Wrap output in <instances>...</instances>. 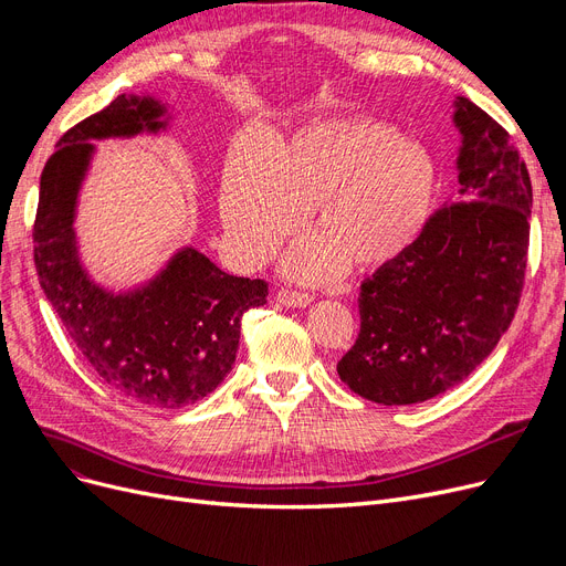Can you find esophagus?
<instances>
[{"mask_svg":"<svg viewBox=\"0 0 566 566\" xmlns=\"http://www.w3.org/2000/svg\"><path fill=\"white\" fill-rule=\"evenodd\" d=\"M277 301H280V305L293 307V310H305V307H310L314 303L312 295L298 293V291H280L277 293Z\"/></svg>","mask_w":566,"mask_h":566,"instance_id":"1","label":"esophagus"}]
</instances>
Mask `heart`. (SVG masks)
<instances>
[{
    "label": "heart",
    "mask_w": 566,
    "mask_h": 566,
    "mask_svg": "<svg viewBox=\"0 0 566 566\" xmlns=\"http://www.w3.org/2000/svg\"><path fill=\"white\" fill-rule=\"evenodd\" d=\"M440 167L399 128L367 116L316 122L289 139L241 142L227 156L220 211L235 261L271 259L310 211L314 235L284 259L298 282H331L403 256L427 231Z\"/></svg>",
    "instance_id": "heart-1"
}]
</instances>
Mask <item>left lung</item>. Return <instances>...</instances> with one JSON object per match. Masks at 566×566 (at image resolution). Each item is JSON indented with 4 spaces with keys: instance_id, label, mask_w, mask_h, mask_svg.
<instances>
[{
    "instance_id": "obj_1",
    "label": "left lung",
    "mask_w": 566,
    "mask_h": 566,
    "mask_svg": "<svg viewBox=\"0 0 566 566\" xmlns=\"http://www.w3.org/2000/svg\"><path fill=\"white\" fill-rule=\"evenodd\" d=\"M461 201L363 282L360 335L337 365L382 406L422 403L478 369L507 333L523 291L532 186L510 135L457 96Z\"/></svg>"
}]
</instances>
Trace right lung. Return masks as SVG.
<instances>
[{
	"instance_id": "obj_1",
	"label": "right lung",
	"mask_w": 566,
	"mask_h": 566,
	"mask_svg": "<svg viewBox=\"0 0 566 566\" xmlns=\"http://www.w3.org/2000/svg\"><path fill=\"white\" fill-rule=\"evenodd\" d=\"M174 114L156 96L122 94L56 144L41 174L34 261L48 303L86 363L142 406L181 408L211 395L235 363L241 318L265 305L263 280L235 277L192 245L128 286L98 282L82 261L80 195L103 139L160 135Z\"/></svg>"
}]
</instances>
